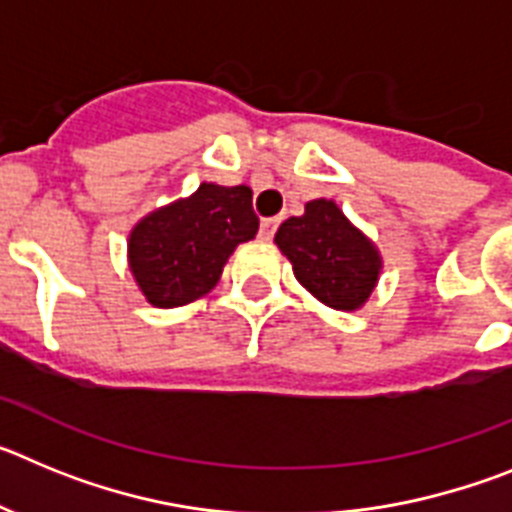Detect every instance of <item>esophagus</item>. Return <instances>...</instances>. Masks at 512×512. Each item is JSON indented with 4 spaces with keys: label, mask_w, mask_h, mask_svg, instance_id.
I'll use <instances>...</instances> for the list:
<instances>
[{
    "label": "esophagus",
    "mask_w": 512,
    "mask_h": 512,
    "mask_svg": "<svg viewBox=\"0 0 512 512\" xmlns=\"http://www.w3.org/2000/svg\"><path fill=\"white\" fill-rule=\"evenodd\" d=\"M277 225H279L277 217H264V220H261V238H266V241H269V238H274V233H277Z\"/></svg>",
    "instance_id": "1"
}]
</instances>
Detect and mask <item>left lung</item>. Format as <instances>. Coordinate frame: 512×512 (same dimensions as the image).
<instances>
[{
    "instance_id": "obj_1",
    "label": "left lung",
    "mask_w": 512,
    "mask_h": 512,
    "mask_svg": "<svg viewBox=\"0 0 512 512\" xmlns=\"http://www.w3.org/2000/svg\"><path fill=\"white\" fill-rule=\"evenodd\" d=\"M274 243L297 282L333 310H359L377 287L379 251L333 200L307 202L305 215L279 225Z\"/></svg>"
}]
</instances>
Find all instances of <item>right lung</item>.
Returning a JSON list of instances; mask_svg holds the SVG:
<instances>
[{
    "label": "right lung",
    "instance_id": "1",
    "mask_svg": "<svg viewBox=\"0 0 512 512\" xmlns=\"http://www.w3.org/2000/svg\"><path fill=\"white\" fill-rule=\"evenodd\" d=\"M256 230L251 189L200 184L192 197L135 225L128 241L130 271L153 307H182L215 287L235 246L251 241Z\"/></svg>",
    "mask_w": 512,
    "mask_h": 512
}]
</instances>
